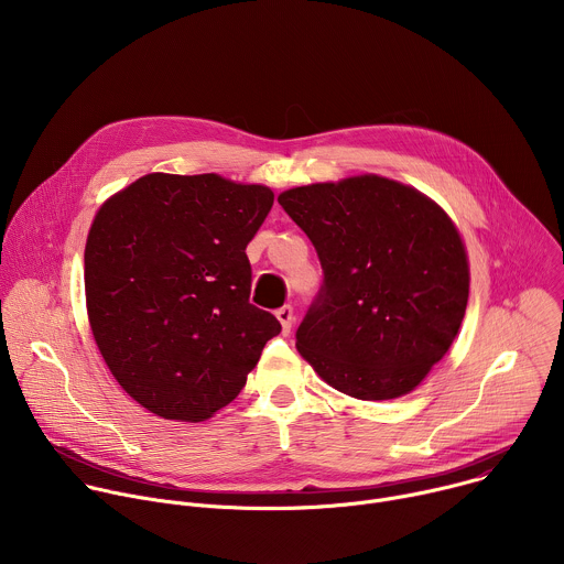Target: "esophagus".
<instances>
[{
	"label": "esophagus",
	"instance_id": "obj_1",
	"mask_svg": "<svg viewBox=\"0 0 564 564\" xmlns=\"http://www.w3.org/2000/svg\"><path fill=\"white\" fill-rule=\"evenodd\" d=\"M276 318L281 321L283 335H290L292 324H294V310H292V305H283V307H279V310H276Z\"/></svg>",
	"mask_w": 564,
	"mask_h": 564
}]
</instances>
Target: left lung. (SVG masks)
<instances>
[{
  "label": "left lung",
  "mask_w": 564,
  "mask_h": 564,
  "mask_svg": "<svg viewBox=\"0 0 564 564\" xmlns=\"http://www.w3.org/2000/svg\"><path fill=\"white\" fill-rule=\"evenodd\" d=\"M316 250L324 283L296 330L305 361L339 392H411L451 348L468 301V261L451 218L379 176L279 196Z\"/></svg>",
  "instance_id": "8db88e82"
}]
</instances>
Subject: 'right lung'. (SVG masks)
Wrapping results in <instances>:
<instances>
[{
  "mask_svg": "<svg viewBox=\"0 0 564 564\" xmlns=\"http://www.w3.org/2000/svg\"><path fill=\"white\" fill-rule=\"evenodd\" d=\"M274 203L216 174H149L91 225L85 288L94 339L118 383L158 417L203 422L243 390L281 333L250 303L246 248Z\"/></svg>",
  "mask_w": 564,
  "mask_h": 564,
  "instance_id": "right-lung-1",
  "label": "right lung"
}]
</instances>
